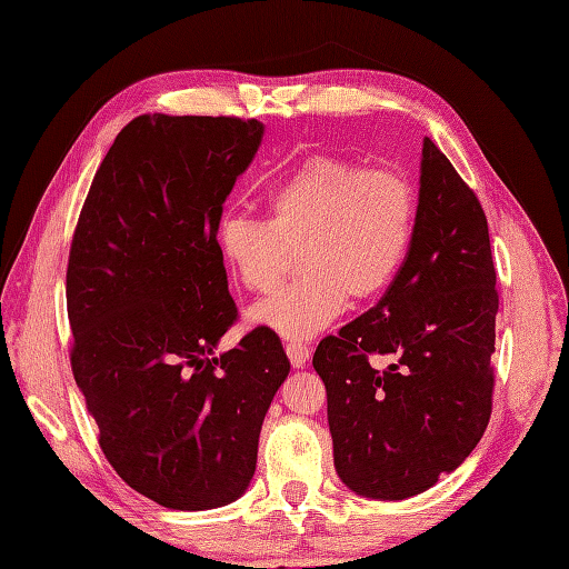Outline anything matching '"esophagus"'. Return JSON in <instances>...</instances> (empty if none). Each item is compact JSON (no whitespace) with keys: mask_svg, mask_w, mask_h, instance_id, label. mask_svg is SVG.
Returning <instances> with one entry per match:
<instances>
[{"mask_svg":"<svg viewBox=\"0 0 569 569\" xmlns=\"http://www.w3.org/2000/svg\"><path fill=\"white\" fill-rule=\"evenodd\" d=\"M286 353H288L290 366H293L296 370H300L305 362H308V358H310L308 346L300 343V341H286Z\"/></svg>","mask_w":569,"mask_h":569,"instance_id":"esophagus-1","label":"esophagus"}]
</instances>
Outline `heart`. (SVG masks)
Wrapping results in <instances>:
<instances>
[{"instance_id":"b5f03b06","label":"heart","mask_w":569,"mask_h":569,"mask_svg":"<svg viewBox=\"0 0 569 569\" xmlns=\"http://www.w3.org/2000/svg\"><path fill=\"white\" fill-rule=\"evenodd\" d=\"M267 221L226 213L218 250L232 276L267 293L300 250L302 276L257 302L250 322L305 341L337 319L348 296L370 300L397 279L409 252L416 199L399 172L331 156L302 160L264 194Z\"/></svg>"}]
</instances>
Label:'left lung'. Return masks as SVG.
<instances>
[{
	"label": "left lung",
	"mask_w": 569,
	"mask_h": 569,
	"mask_svg": "<svg viewBox=\"0 0 569 569\" xmlns=\"http://www.w3.org/2000/svg\"><path fill=\"white\" fill-rule=\"evenodd\" d=\"M409 252L382 300L319 341L333 466L348 490L406 500L459 469L492 406L498 290L476 194L426 137ZM392 358L372 369L369 356Z\"/></svg>",
	"instance_id": "1"
}]
</instances>
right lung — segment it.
I'll list each match as a JSON object with an SVG mask.
<instances>
[{"instance_id":"1","label":"right lung","mask_w":569,"mask_h":569,"mask_svg":"<svg viewBox=\"0 0 569 569\" xmlns=\"http://www.w3.org/2000/svg\"><path fill=\"white\" fill-rule=\"evenodd\" d=\"M261 137L257 120L141 114L100 163L71 240V370L100 449L129 488L182 512L247 490L290 372L264 327L216 353L238 317L216 232Z\"/></svg>"}]
</instances>
